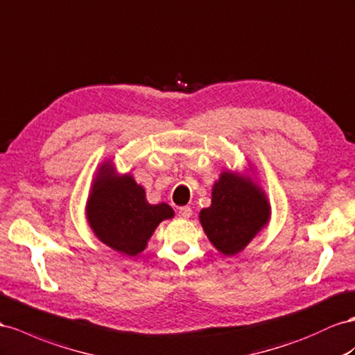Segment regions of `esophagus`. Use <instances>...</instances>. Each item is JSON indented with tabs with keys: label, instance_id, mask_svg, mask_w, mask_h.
Instances as JSON below:
<instances>
[{
	"label": "esophagus",
	"instance_id": "34e87169",
	"mask_svg": "<svg viewBox=\"0 0 355 355\" xmlns=\"http://www.w3.org/2000/svg\"><path fill=\"white\" fill-rule=\"evenodd\" d=\"M178 214L182 219H188L191 215H193V210H191V207H188V206H184V207L179 209Z\"/></svg>",
	"mask_w": 355,
	"mask_h": 355
}]
</instances>
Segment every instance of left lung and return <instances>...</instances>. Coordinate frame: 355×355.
Wrapping results in <instances>:
<instances>
[{"mask_svg": "<svg viewBox=\"0 0 355 355\" xmlns=\"http://www.w3.org/2000/svg\"><path fill=\"white\" fill-rule=\"evenodd\" d=\"M270 219L264 191L251 178L223 171L212 188V205L201 209L200 223L209 241L224 255H236Z\"/></svg>", "mask_w": 355, "mask_h": 355, "instance_id": "left-lung-1", "label": "left lung"}]
</instances>
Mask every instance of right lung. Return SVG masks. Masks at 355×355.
<instances>
[{
  "mask_svg": "<svg viewBox=\"0 0 355 355\" xmlns=\"http://www.w3.org/2000/svg\"><path fill=\"white\" fill-rule=\"evenodd\" d=\"M173 216L167 203H148L145 189L131 175H116L109 161L101 164L86 203V218L104 245L121 254L137 255L159 223Z\"/></svg>",
  "mask_w": 355,
  "mask_h": 355,
  "instance_id": "right-lung-1",
  "label": "right lung"
}]
</instances>
